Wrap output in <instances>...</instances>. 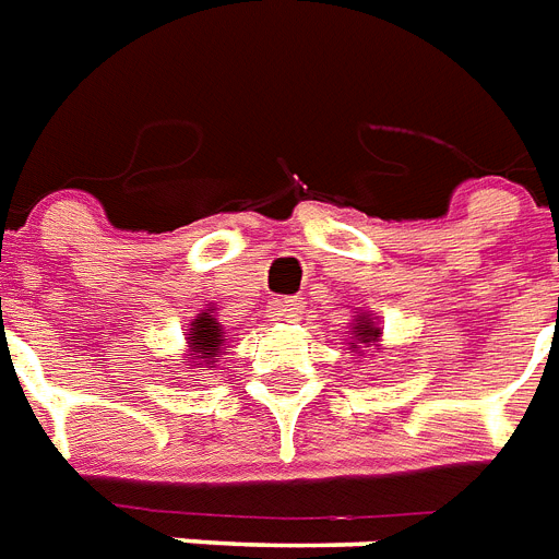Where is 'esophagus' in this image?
<instances>
[{"label": "esophagus", "mask_w": 559, "mask_h": 559, "mask_svg": "<svg viewBox=\"0 0 559 559\" xmlns=\"http://www.w3.org/2000/svg\"><path fill=\"white\" fill-rule=\"evenodd\" d=\"M302 314V297H285V300L276 302V317H283L288 323L300 320Z\"/></svg>", "instance_id": "esophagus-1"}]
</instances>
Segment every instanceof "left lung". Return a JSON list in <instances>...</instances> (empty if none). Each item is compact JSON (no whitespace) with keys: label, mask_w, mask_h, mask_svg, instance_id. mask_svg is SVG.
Here are the masks:
<instances>
[{"label":"left lung","mask_w":559,"mask_h":559,"mask_svg":"<svg viewBox=\"0 0 559 559\" xmlns=\"http://www.w3.org/2000/svg\"><path fill=\"white\" fill-rule=\"evenodd\" d=\"M355 343H366V346H374V343L381 341V329L369 320V317H357L355 320ZM352 349H357V346H352Z\"/></svg>","instance_id":"1"}]
</instances>
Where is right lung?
<instances>
[{
    "mask_svg": "<svg viewBox=\"0 0 559 559\" xmlns=\"http://www.w3.org/2000/svg\"><path fill=\"white\" fill-rule=\"evenodd\" d=\"M190 364H216L222 349H225V332H222V325L213 317V308L202 311V314L195 317L193 323H190Z\"/></svg>",
    "mask_w": 559,
    "mask_h": 559,
    "instance_id": "1",
    "label": "right lung"
}]
</instances>
